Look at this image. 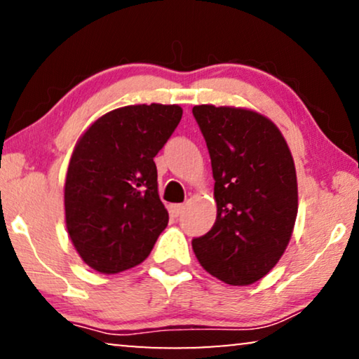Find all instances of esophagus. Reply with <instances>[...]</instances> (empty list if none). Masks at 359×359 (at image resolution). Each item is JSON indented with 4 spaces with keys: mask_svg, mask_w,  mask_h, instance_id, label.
<instances>
[{
    "mask_svg": "<svg viewBox=\"0 0 359 359\" xmlns=\"http://www.w3.org/2000/svg\"><path fill=\"white\" fill-rule=\"evenodd\" d=\"M183 210H184V204H173V205H170L171 217H178V215L183 214Z\"/></svg>",
    "mask_w": 359,
    "mask_h": 359,
    "instance_id": "esophagus-1",
    "label": "esophagus"
}]
</instances>
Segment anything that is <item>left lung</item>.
Here are the masks:
<instances>
[{"mask_svg":"<svg viewBox=\"0 0 359 359\" xmlns=\"http://www.w3.org/2000/svg\"><path fill=\"white\" fill-rule=\"evenodd\" d=\"M193 116L210 155L217 217L193 240L201 266L232 286L257 283L291 240L297 178L291 150L276 126L242 107L201 104Z\"/></svg>","mask_w":359,"mask_h":359,"instance_id":"8db88e82","label":"left lung"}]
</instances>
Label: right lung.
Wrapping results in <instances>:
<instances>
[{
  "mask_svg": "<svg viewBox=\"0 0 359 359\" xmlns=\"http://www.w3.org/2000/svg\"><path fill=\"white\" fill-rule=\"evenodd\" d=\"M181 116L178 104L119 107L78 140L65 180V222L78 255L96 271L140 264L168 225L154 158Z\"/></svg>",
  "mask_w": 359,
  "mask_h": 359,
  "instance_id": "obj_1",
  "label": "right lung"
}]
</instances>
